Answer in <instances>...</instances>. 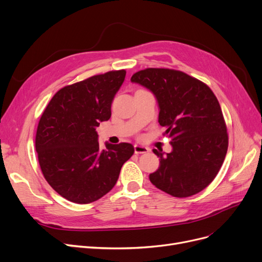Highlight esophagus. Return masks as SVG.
<instances>
[{"label":"esophagus","instance_id":"obj_1","mask_svg":"<svg viewBox=\"0 0 262 262\" xmlns=\"http://www.w3.org/2000/svg\"><path fill=\"white\" fill-rule=\"evenodd\" d=\"M135 153L136 154H145L148 152V147L143 146V145H139V144H135Z\"/></svg>","mask_w":262,"mask_h":262}]
</instances>
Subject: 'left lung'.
Here are the masks:
<instances>
[{
  "mask_svg": "<svg viewBox=\"0 0 262 262\" xmlns=\"http://www.w3.org/2000/svg\"><path fill=\"white\" fill-rule=\"evenodd\" d=\"M130 80L152 91L159 104L158 122L171 138L173 150L160 158L149 181L175 198L194 195L214 180L228 147V134L221 106L212 90L185 72L147 68Z\"/></svg>",
  "mask_w": 262,
  "mask_h": 262,
  "instance_id": "8db88e82",
  "label": "left lung"
}]
</instances>
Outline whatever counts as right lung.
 Wrapping results in <instances>:
<instances>
[{
    "label": "right lung",
    "instance_id": "add662e5",
    "mask_svg": "<svg viewBox=\"0 0 262 262\" xmlns=\"http://www.w3.org/2000/svg\"><path fill=\"white\" fill-rule=\"evenodd\" d=\"M125 75V70H115L64 86L41 115L35 139L39 166L49 185L68 201L89 204L104 196L135 152L126 142L102 149L95 130L112 117Z\"/></svg>",
    "mask_w": 262,
    "mask_h": 262
}]
</instances>
